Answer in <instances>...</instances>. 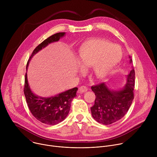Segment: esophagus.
I'll list each match as a JSON object with an SVG mask.
<instances>
[{
    "label": "esophagus",
    "instance_id": "esophagus-1",
    "mask_svg": "<svg viewBox=\"0 0 157 157\" xmlns=\"http://www.w3.org/2000/svg\"><path fill=\"white\" fill-rule=\"evenodd\" d=\"M87 87L85 86H81L79 88V91L80 93H85L87 91Z\"/></svg>",
    "mask_w": 157,
    "mask_h": 157
}]
</instances>
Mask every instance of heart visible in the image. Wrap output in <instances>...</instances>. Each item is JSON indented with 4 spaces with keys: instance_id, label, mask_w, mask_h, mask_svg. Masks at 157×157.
<instances>
[{
    "instance_id": "obj_1",
    "label": "heart",
    "mask_w": 157,
    "mask_h": 157,
    "mask_svg": "<svg viewBox=\"0 0 157 157\" xmlns=\"http://www.w3.org/2000/svg\"><path fill=\"white\" fill-rule=\"evenodd\" d=\"M122 58L121 48L102 39H91L84 42L79 47L78 59L83 68L93 66L96 78H107Z\"/></svg>"
}]
</instances>
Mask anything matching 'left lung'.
<instances>
[{
	"mask_svg": "<svg viewBox=\"0 0 157 157\" xmlns=\"http://www.w3.org/2000/svg\"><path fill=\"white\" fill-rule=\"evenodd\" d=\"M132 60H130L132 63ZM135 71L127 76V84L119 91H113L105 82L91 87L95 93L94 104L91 107L93 118L99 123L109 125L122 119L128 110L134 98Z\"/></svg>",
	"mask_w": 157,
	"mask_h": 157,
	"instance_id": "left-lung-1",
	"label": "left lung"
}]
</instances>
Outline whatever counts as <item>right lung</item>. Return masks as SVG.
Segmentation results:
<instances>
[{
  "label": "right lung",
  "instance_id": "obj_1",
  "mask_svg": "<svg viewBox=\"0 0 157 157\" xmlns=\"http://www.w3.org/2000/svg\"><path fill=\"white\" fill-rule=\"evenodd\" d=\"M64 32L55 33L44 40L35 48L27 64V70L31 58L46 47L48 44L58 41L64 36ZM78 87H74L55 96L42 98L34 94L28 83L27 73L25 77L24 92L27 103L32 115L40 122L47 125H56L63 121L68 116L72 100L76 96Z\"/></svg>",
  "mask_w": 157,
  "mask_h": 157
}]
</instances>
